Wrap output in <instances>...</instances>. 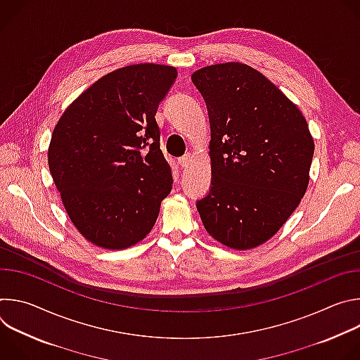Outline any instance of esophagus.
<instances>
[{"label":"esophagus","mask_w":360,"mask_h":360,"mask_svg":"<svg viewBox=\"0 0 360 360\" xmlns=\"http://www.w3.org/2000/svg\"><path fill=\"white\" fill-rule=\"evenodd\" d=\"M192 162V155L191 153H188V155H185V157H181L179 160H178V165L181 167V168H186V167H189V164Z\"/></svg>","instance_id":"obj_1"}]
</instances>
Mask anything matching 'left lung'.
<instances>
[{
  "label": "left lung",
  "instance_id": "8db88e82",
  "mask_svg": "<svg viewBox=\"0 0 360 360\" xmlns=\"http://www.w3.org/2000/svg\"><path fill=\"white\" fill-rule=\"evenodd\" d=\"M191 79L211 124L212 185L198 212L215 240L253 249L297 208L309 185L314 138L293 102L246 64L208 65Z\"/></svg>",
  "mask_w": 360,
  "mask_h": 360
}]
</instances>
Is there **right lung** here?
I'll return each mask as SVG.
<instances>
[{
  "label": "right lung",
  "mask_w": 360,
  "mask_h": 360,
  "mask_svg": "<svg viewBox=\"0 0 360 360\" xmlns=\"http://www.w3.org/2000/svg\"><path fill=\"white\" fill-rule=\"evenodd\" d=\"M176 75L152 63L118 68L72 101L53 131L49 172L71 222L99 248L141 242L172 189L155 114Z\"/></svg>",
  "instance_id": "right-lung-1"
}]
</instances>
